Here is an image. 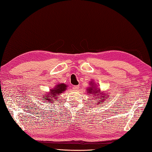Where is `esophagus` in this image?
Returning <instances> with one entry per match:
<instances>
[{
  "mask_svg": "<svg viewBox=\"0 0 152 152\" xmlns=\"http://www.w3.org/2000/svg\"><path fill=\"white\" fill-rule=\"evenodd\" d=\"M78 89H79V86H74L73 88H72V89H73V91H78Z\"/></svg>",
  "mask_w": 152,
  "mask_h": 152,
  "instance_id": "esophagus-1",
  "label": "esophagus"
}]
</instances>
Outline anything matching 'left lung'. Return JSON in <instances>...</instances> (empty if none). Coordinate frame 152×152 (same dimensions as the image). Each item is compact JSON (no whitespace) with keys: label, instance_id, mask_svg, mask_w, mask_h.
Segmentation results:
<instances>
[{"label":"left lung","instance_id":"1","mask_svg":"<svg viewBox=\"0 0 152 152\" xmlns=\"http://www.w3.org/2000/svg\"><path fill=\"white\" fill-rule=\"evenodd\" d=\"M91 86L88 88V93L90 95L91 97H93V100H94L95 104L99 105L100 102L103 103L104 102L106 96H108L104 93L101 92V90L98 89L95 86H94V83L93 82H90Z\"/></svg>","mask_w":152,"mask_h":152}]
</instances>
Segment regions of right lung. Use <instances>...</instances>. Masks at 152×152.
Returning <instances> with one entry per match:
<instances>
[{
	"label": "right lung",
	"mask_w": 152,
	"mask_h": 152,
	"mask_svg": "<svg viewBox=\"0 0 152 152\" xmlns=\"http://www.w3.org/2000/svg\"><path fill=\"white\" fill-rule=\"evenodd\" d=\"M67 86L63 83H59L54 87L53 89L50 90V93H48L47 95H45L44 96H46L47 98H44V101L51 102H52L53 100H57V97H59V95L64 92L66 89Z\"/></svg>",
	"instance_id": "1"
}]
</instances>
